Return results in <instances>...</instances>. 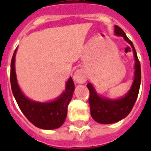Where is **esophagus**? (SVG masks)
<instances>
[{
  "label": "esophagus",
  "instance_id": "obj_1",
  "mask_svg": "<svg viewBox=\"0 0 151 151\" xmlns=\"http://www.w3.org/2000/svg\"><path fill=\"white\" fill-rule=\"evenodd\" d=\"M73 80L78 84H84L87 81V75L83 69H78L73 74Z\"/></svg>",
  "mask_w": 151,
  "mask_h": 151
}]
</instances>
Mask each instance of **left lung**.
<instances>
[{
	"label": "left lung",
	"instance_id": "1",
	"mask_svg": "<svg viewBox=\"0 0 151 151\" xmlns=\"http://www.w3.org/2000/svg\"><path fill=\"white\" fill-rule=\"evenodd\" d=\"M114 34L121 36L131 45L135 58L134 80L130 89L125 96L116 99L100 96L95 89L94 86L88 83L87 87L89 90L90 111L92 118L98 123L104 124H113L122 120L131 112L138 97L141 82V68L136 49L124 32L119 27L114 26Z\"/></svg>",
	"mask_w": 151,
	"mask_h": 151
}]
</instances>
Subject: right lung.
Returning a JSON list of instances; mask_svg holds the SVG:
<instances>
[{
	"instance_id": "right-lung-1",
	"label": "right lung",
	"mask_w": 151,
	"mask_h": 151,
	"mask_svg": "<svg viewBox=\"0 0 151 151\" xmlns=\"http://www.w3.org/2000/svg\"><path fill=\"white\" fill-rule=\"evenodd\" d=\"M13 54L11 63L10 81L13 96L19 107L27 119L36 127L41 129L52 130L59 128L65 122L67 114V107L74 91V83L71 77L66 83L63 93L55 100L41 103L29 99L25 96L18 85L15 73V53Z\"/></svg>"
}]
</instances>
